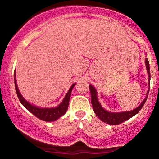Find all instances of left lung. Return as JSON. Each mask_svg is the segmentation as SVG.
Wrapping results in <instances>:
<instances>
[{"label": "left lung", "mask_w": 159, "mask_h": 159, "mask_svg": "<svg viewBox=\"0 0 159 159\" xmlns=\"http://www.w3.org/2000/svg\"><path fill=\"white\" fill-rule=\"evenodd\" d=\"M145 65L146 69H147L148 74V83L150 84V67H149V62L148 59H145ZM149 87H150V86H149ZM149 89H150V88H148V90L147 94H146L145 99L143 100L142 103H141L138 107L134 109L133 111H125V112L114 113L109 112V111H106V110H104L102 107L100 103H99L98 99H97V90H96V89L92 86V85H89V90H90L91 93V103H92L93 109L94 113L96 114V115H97L102 121L104 122V123L112 125H120V124L125 122V120H128V119L132 117L133 116H134L135 114H137L140 111H141V109L142 108V107L144 106V104L146 102V100H147L148 98Z\"/></svg>", "instance_id": "left-lung-1"}]
</instances>
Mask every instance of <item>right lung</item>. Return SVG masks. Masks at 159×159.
<instances>
[{
  "instance_id": "add662e5",
  "label": "right lung",
  "mask_w": 159,
  "mask_h": 159,
  "mask_svg": "<svg viewBox=\"0 0 159 159\" xmlns=\"http://www.w3.org/2000/svg\"><path fill=\"white\" fill-rule=\"evenodd\" d=\"M76 85V83H73L71 86V87L69 89L68 93H66V97H64L62 103L59 105L58 107L54 108H40L38 107L34 106V105L31 104L25 100L24 97L21 96L19 90H18V86H17L16 80H15V90H16L17 95H18V99H19L20 102L21 104L28 110V111L34 114L36 117H38L40 120H44V121H54L59 119V117H62V115L66 114L67 109L69 107V102H70V95H71L72 89H73V86Z\"/></svg>"
}]
</instances>
